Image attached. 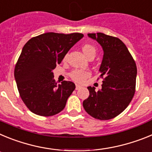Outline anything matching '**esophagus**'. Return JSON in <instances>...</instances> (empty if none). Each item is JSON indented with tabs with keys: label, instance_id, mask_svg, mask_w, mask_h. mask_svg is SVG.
I'll use <instances>...</instances> for the list:
<instances>
[{
	"label": "esophagus",
	"instance_id": "esophagus-1",
	"mask_svg": "<svg viewBox=\"0 0 152 152\" xmlns=\"http://www.w3.org/2000/svg\"><path fill=\"white\" fill-rule=\"evenodd\" d=\"M80 88H81V86L78 85V84H76V88H75V89L79 90V89H80Z\"/></svg>",
	"mask_w": 152,
	"mask_h": 152
}]
</instances>
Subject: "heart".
<instances>
[{"label": "heart", "mask_w": 152, "mask_h": 152, "mask_svg": "<svg viewBox=\"0 0 152 152\" xmlns=\"http://www.w3.org/2000/svg\"><path fill=\"white\" fill-rule=\"evenodd\" d=\"M82 51L86 56L89 57L91 55L96 54V49L94 46L90 44H86L82 46ZM66 60V56H64V61ZM70 77L74 81L77 83H83L85 81V80L88 77L91 76V72L82 69H75L73 70L69 75Z\"/></svg>", "instance_id": "b5f03b06"}]
</instances>
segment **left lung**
I'll list each match as a JSON object with an SVG mask.
<instances>
[{
  "label": "left lung",
  "instance_id": "obj_1",
  "mask_svg": "<svg viewBox=\"0 0 152 152\" xmlns=\"http://www.w3.org/2000/svg\"><path fill=\"white\" fill-rule=\"evenodd\" d=\"M100 44L103 58L100 72L102 89L88 87L90 95L83 102L84 110L92 117L108 120L116 117L129 106L135 92L137 67L127 47L117 37L104 33H88Z\"/></svg>",
  "mask_w": 152,
  "mask_h": 152
}]
</instances>
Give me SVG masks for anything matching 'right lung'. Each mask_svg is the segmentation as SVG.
Segmentation results:
<instances>
[{
    "mask_svg": "<svg viewBox=\"0 0 152 152\" xmlns=\"http://www.w3.org/2000/svg\"><path fill=\"white\" fill-rule=\"evenodd\" d=\"M82 33H46L29 40L22 49L14 69L20 96L29 110L42 116L61 112L75 89L72 81L57 84L52 71Z\"/></svg>",
    "mask_w": 152,
    "mask_h": 152,
    "instance_id": "right-lung-1",
    "label": "right lung"
}]
</instances>
